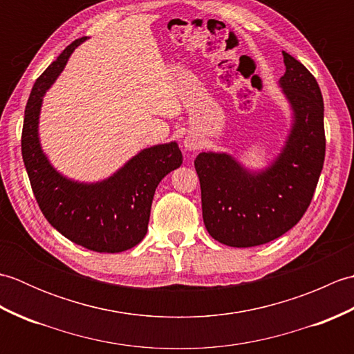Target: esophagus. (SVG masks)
Returning <instances> with one entry per match:
<instances>
[{"mask_svg": "<svg viewBox=\"0 0 354 354\" xmlns=\"http://www.w3.org/2000/svg\"><path fill=\"white\" fill-rule=\"evenodd\" d=\"M184 147L187 150H196L198 149V141L192 138V137H187V140L184 141Z\"/></svg>", "mask_w": 354, "mask_h": 354, "instance_id": "obj_1", "label": "esophagus"}]
</instances>
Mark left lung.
I'll return each mask as SVG.
<instances>
[{
	"instance_id": "obj_1",
	"label": "left lung",
	"mask_w": 354,
	"mask_h": 354,
	"mask_svg": "<svg viewBox=\"0 0 354 354\" xmlns=\"http://www.w3.org/2000/svg\"><path fill=\"white\" fill-rule=\"evenodd\" d=\"M280 85L295 112L283 153L252 175L227 153L194 160L205 228L217 242L234 248L268 243L283 236L309 208L326 156L324 102L317 79L283 51Z\"/></svg>"
}]
</instances>
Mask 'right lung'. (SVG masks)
<instances>
[{"label": "right lung", "instance_id": "right-lung-1", "mask_svg": "<svg viewBox=\"0 0 354 354\" xmlns=\"http://www.w3.org/2000/svg\"><path fill=\"white\" fill-rule=\"evenodd\" d=\"M85 39L71 42L36 79L26 106L21 152L37 205L51 227L86 250L114 254L145 239L156 187L183 164V153L176 142L145 149L114 176L89 185L73 183L51 167L37 140L42 95Z\"/></svg>", "mask_w": 354, "mask_h": 354}]
</instances>
